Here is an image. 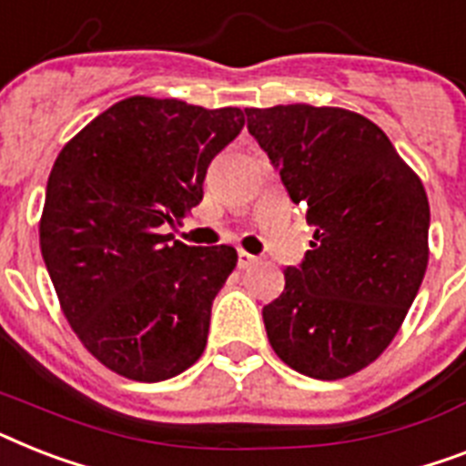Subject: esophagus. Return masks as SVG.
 <instances>
[{"label": "esophagus", "instance_id": "1", "mask_svg": "<svg viewBox=\"0 0 466 466\" xmlns=\"http://www.w3.org/2000/svg\"><path fill=\"white\" fill-rule=\"evenodd\" d=\"M256 263H258V258H256V256H251V253H246V251H239V268H241V270L256 266Z\"/></svg>", "mask_w": 466, "mask_h": 466}]
</instances>
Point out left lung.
Returning <instances> with one entry per match:
<instances>
[{
	"label": "left lung",
	"mask_w": 466,
	"mask_h": 466,
	"mask_svg": "<svg viewBox=\"0 0 466 466\" xmlns=\"http://www.w3.org/2000/svg\"><path fill=\"white\" fill-rule=\"evenodd\" d=\"M248 134L306 206L311 251L263 306L287 366L338 380L376 361L400 330L429 266V198L390 138L339 107H246Z\"/></svg>",
	"instance_id": "left-lung-1"
}]
</instances>
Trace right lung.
<instances>
[{"label":"right lung","mask_w":466,"mask_h":466,"mask_svg":"<svg viewBox=\"0 0 466 466\" xmlns=\"http://www.w3.org/2000/svg\"><path fill=\"white\" fill-rule=\"evenodd\" d=\"M239 107L127 97L56 155L40 248L83 347L115 373L157 383L206 350L232 246L172 241L203 200L208 165L244 128Z\"/></svg>","instance_id":"right-lung-1"}]
</instances>
